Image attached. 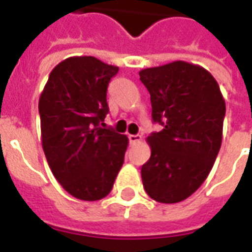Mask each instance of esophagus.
Masks as SVG:
<instances>
[{
    "label": "esophagus",
    "mask_w": 252,
    "mask_h": 252,
    "mask_svg": "<svg viewBox=\"0 0 252 252\" xmlns=\"http://www.w3.org/2000/svg\"><path fill=\"white\" fill-rule=\"evenodd\" d=\"M142 136L140 135H128V140H129V144H136L137 142H140Z\"/></svg>",
    "instance_id": "obj_1"
}]
</instances>
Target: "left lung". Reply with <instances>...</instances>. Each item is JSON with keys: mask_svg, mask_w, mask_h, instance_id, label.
<instances>
[{"mask_svg": "<svg viewBox=\"0 0 252 252\" xmlns=\"http://www.w3.org/2000/svg\"><path fill=\"white\" fill-rule=\"evenodd\" d=\"M140 81L151 97L153 121L163 129L147 137L151 157L142 166L153 200H186L206 180L220 151L225 101L205 68L177 62L144 68Z\"/></svg>", "mask_w": 252, "mask_h": 252, "instance_id": "1", "label": "left lung"}]
</instances>
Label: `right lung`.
<instances>
[{
    "mask_svg": "<svg viewBox=\"0 0 252 252\" xmlns=\"http://www.w3.org/2000/svg\"><path fill=\"white\" fill-rule=\"evenodd\" d=\"M119 67L94 57L67 58L52 70L39 99L47 162L72 197L97 201L110 193L128 137L104 126L106 90Z\"/></svg>",
    "mask_w": 252,
    "mask_h": 252,
    "instance_id": "add662e5",
    "label": "right lung"
}]
</instances>
